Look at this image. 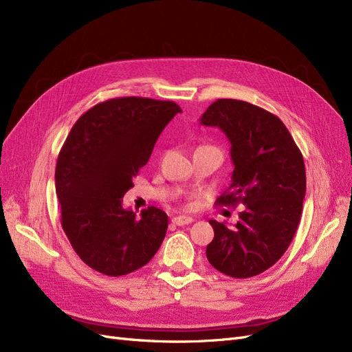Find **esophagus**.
Wrapping results in <instances>:
<instances>
[{
    "mask_svg": "<svg viewBox=\"0 0 352 352\" xmlns=\"http://www.w3.org/2000/svg\"><path fill=\"white\" fill-rule=\"evenodd\" d=\"M194 221L192 217L189 216H177V217H173L172 219V223L176 226H185V225H190V223Z\"/></svg>",
    "mask_w": 352,
    "mask_h": 352,
    "instance_id": "obj_1",
    "label": "esophagus"
}]
</instances>
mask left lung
<instances>
[{"label":"left lung","instance_id":"1","mask_svg":"<svg viewBox=\"0 0 352 352\" xmlns=\"http://www.w3.org/2000/svg\"><path fill=\"white\" fill-rule=\"evenodd\" d=\"M230 141L235 168L217 202L243 206L236 225L210 220L207 245L212 267L230 278H252L278 261L289 247L305 197L304 158L278 116L239 100H217L201 117Z\"/></svg>","mask_w":352,"mask_h":352}]
</instances>
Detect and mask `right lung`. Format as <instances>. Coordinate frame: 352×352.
I'll return each instance as SVG.
<instances>
[{
  "instance_id": "add662e5",
  "label": "right lung",
  "mask_w": 352,
  "mask_h": 352,
  "mask_svg": "<svg viewBox=\"0 0 352 352\" xmlns=\"http://www.w3.org/2000/svg\"><path fill=\"white\" fill-rule=\"evenodd\" d=\"M182 113L173 101L113 98L73 124L56 166L61 226L80 260L107 276L141 269L162 245L168 217L148 207L141 217L123 207L167 123Z\"/></svg>"
}]
</instances>
